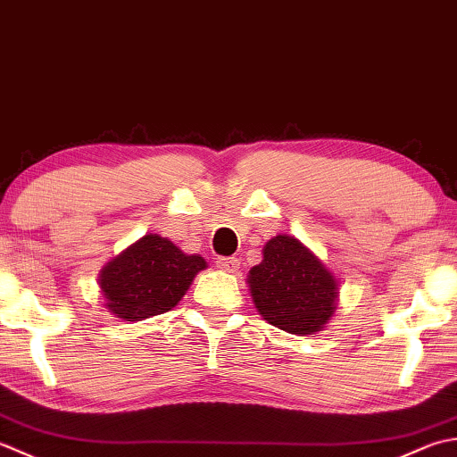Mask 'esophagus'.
Listing matches in <instances>:
<instances>
[{
  "label": "esophagus",
  "instance_id": "1",
  "mask_svg": "<svg viewBox=\"0 0 457 457\" xmlns=\"http://www.w3.org/2000/svg\"><path fill=\"white\" fill-rule=\"evenodd\" d=\"M217 266L222 270V272H237L240 268V260L235 256H222L217 260Z\"/></svg>",
  "mask_w": 457,
  "mask_h": 457
}]
</instances>
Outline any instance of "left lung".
Listing matches in <instances>:
<instances>
[{
    "instance_id": "1",
    "label": "left lung",
    "mask_w": 457,
    "mask_h": 457,
    "mask_svg": "<svg viewBox=\"0 0 457 457\" xmlns=\"http://www.w3.org/2000/svg\"><path fill=\"white\" fill-rule=\"evenodd\" d=\"M250 294L260 315L294 335L320 331L335 312L337 282L300 240L278 235L250 270Z\"/></svg>"
}]
</instances>
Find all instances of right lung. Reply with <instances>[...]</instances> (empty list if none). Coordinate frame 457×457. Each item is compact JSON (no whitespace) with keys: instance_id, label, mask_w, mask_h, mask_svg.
<instances>
[{"instance_id":"obj_1","label":"right lung","mask_w":457,"mask_h":457,"mask_svg":"<svg viewBox=\"0 0 457 457\" xmlns=\"http://www.w3.org/2000/svg\"><path fill=\"white\" fill-rule=\"evenodd\" d=\"M204 266L203 256L185 254L171 240L147 235L102 270L100 287L116 318L142 321L175 307Z\"/></svg>"}]
</instances>
